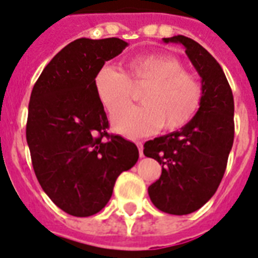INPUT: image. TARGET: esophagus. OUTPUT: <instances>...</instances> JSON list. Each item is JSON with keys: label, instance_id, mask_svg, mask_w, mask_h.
I'll list each match as a JSON object with an SVG mask.
<instances>
[{"label": "esophagus", "instance_id": "obj_1", "mask_svg": "<svg viewBox=\"0 0 258 258\" xmlns=\"http://www.w3.org/2000/svg\"><path fill=\"white\" fill-rule=\"evenodd\" d=\"M138 149H139V154H141V157H143V143L142 142H137Z\"/></svg>", "mask_w": 258, "mask_h": 258}]
</instances>
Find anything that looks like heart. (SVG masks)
I'll return each instance as SVG.
<instances>
[{
	"instance_id": "1",
	"label": "heart",
	"mask_w": 258,
	"mask_h": 258,
	"mask_svg": "<svg viewBox=\"0 0 258 258\" xmlns=\"http://www.w3.org/2000/svg\"><path fill=\"white\" fill-rule=\"evenodd\" d=\"M147 85L146 87L145 86ZM97 96L111 115L125 109L133 98V87L146 89L144 105L126 110L113 119L115 131L141 138L183 128L196 117L202 103V87L184 72L182 62L169 54H143L127 62V74L105 64L93 78Z\"/></svg>"
}]
</instances>
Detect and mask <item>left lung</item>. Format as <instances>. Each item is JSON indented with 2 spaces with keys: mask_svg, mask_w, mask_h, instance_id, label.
I'll list each match as a JSON object with an SVG mask.
<instances>
[{
  "mask_svg": "<svg viewBox=\"0 0 258 258\" xmlns=\"http://www.w3.org/2000/svg\"><path fill=\"white\" fill-rule=\"evenodd\" d=\"M163 41L184 46L202 82L196 117L179 131L146 142L143 150L162 165L161 178L149 187L151 202L183 216L202 208L220 186L234 139V100L224 71L204 46L180 34Z\"/></svg>",
  "mask_w": 258,
  "mask_h": 258,
  "instance_id": "left-lung-1",
  "label": "left lung"
}]
</instances>
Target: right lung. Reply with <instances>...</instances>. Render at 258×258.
I'll return each mask as SVG.
<instances>
[{
	"label": "right lung",
	"instance_id": "add662e5",
	"mask_svg": "<svg viewBox=\"0 0 258 258\" xmlns=\"http://www.w3.org/2000/svg\"><path fill=\"white\" fill-rule=\"evenodd\" d=\"M127 42L78 38L44 68L32 89L26 123L34 174L56 206L75 217L100 212L116 178L138 162L133 142L108 135L93 78Z\"/></svg>",
	"mask_w": 258,
	"mask_h": 258
}]
</instances>
